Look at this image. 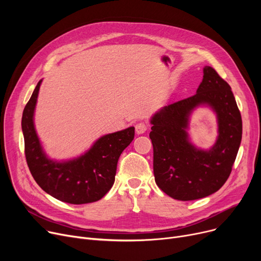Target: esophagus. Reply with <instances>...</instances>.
<instances>
[{
    "mask_svg": "<svg viewBox=\"0 0 261 261\" xmlns=\"http://www.w3.org/2000/svg\"><path fill=\"white\" fill-rule=\"evenodd\" d=\"M147 129H148V127H147V125H146L145 122H139L138 125L135 126V132L138 133V134L145 133L147 131Z\"/></svg>",
    "mask_w": 261,
    "mask_h": 261,
    "instance_id": "1",
    "label": "esophagus"
}]
</instances>
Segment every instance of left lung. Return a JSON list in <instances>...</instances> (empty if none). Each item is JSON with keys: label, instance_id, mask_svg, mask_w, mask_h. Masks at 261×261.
<instances>
[{"label": "left lung", "instance_id": "left-lung-1", "mask_svg": "<svg viewBox=\"0 0 261 261\" xmlns=\"http://www.w3.org/2000/svg\"><path fill=\"white\" fill-rule=\"evenodd\" d=\"M207 106L217 116L218 136L210 149L191 143L189 119L197 107ZM156 185L169 197L191 201L207 197L228 179L242 138V120L234 94L211 66L191 97L163 107L150 119Z\"/></svg>", "mask_w": 261, "mask_h": 261}]
</instances>
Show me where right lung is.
I'll use <instances>...</instances> for the list:
<instances>
[{
    "instance_id": "add662e5",
    "label": "right lung",
    "mask_w": 261,
    "mask_h": 261,
    "mask_svg": "<svg viewBox=\"0 0 261 261\" xmlns=\"http://www.w3.org/2000/svg\"><path fill=\"white\" fill-rule=\"evenodd\" d=\"M41 79L24 108L22 131L25 156L32 175L45 193L65 203L87 204L100 200L115 181L117 162L134 139V127L102 135L92 147L67 161L49 159L35 128V109Z\"/></svg>"
}]
</instances>
